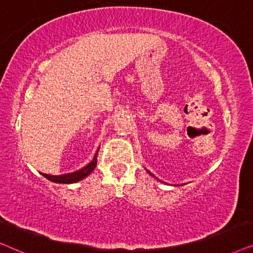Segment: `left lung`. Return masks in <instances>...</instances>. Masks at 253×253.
Segmentation results:
<instances>
[{
    "label": "left lung",
    "instance_id": "8db88e82",
    "mask_svg": "<svg viewBox=\"0 0 253 253\" xmlns=\"http://www.w3.org/2000/svg\"><path fill=\"white\" fill-rule=\"evenodd\" d=\"M148 173H150V172H149V171H148ZM150 174H151V176H153V177H155V176H154V174H153V173H150ZM155 178H156V177H155ZM158 180H160V179H158ZM160 181H161V180H160Z\"/></svg>",
    "mask_w": 253,
    "mask_h": 253
}]
</instances>
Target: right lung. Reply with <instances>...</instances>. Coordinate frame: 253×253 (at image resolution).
Here are the masks:
<instances>
[{"mask_svg":"<svg viewBox=\"0 0 253 253\" xmlns=\"http://www.w3.org/2000/svg\"><path fill=\"white\" fill-rule=\"evenodd\" d=\"M98 150L96 151L95 156H93V160L90 162V163L87 164V166L82 168V169L75 171V172L66 173V174H60V176H52V174H46V173H42V174L45 178H47V179H48V180L53 181V183H58V184H73V183H77V181L82 180L85 177L89 176V174L93 171V169H95V168H96V166H97V155H98Z\"/></svg>","mask_w":253,"mask_h":253,"instance_id":"right-lung-1","label":"right lung"}]
</instances>
